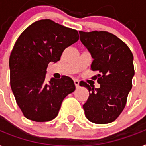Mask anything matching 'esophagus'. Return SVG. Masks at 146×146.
Returning <instances> with one entry per match:
<instances>
[{
    "label": "esophagus",
    "mask_w": 146,
    "mask_h": 146,
    "mask_svg": "<svg viewBox=\"0 0 146 146\" xmlns=\"http://www.w3.org/2000/svg\"><path fill=\"white\" fill-rule=\"evenodd\" d=\"M74 84H75L76 88H78L79 87V82L78 81V80H76V79L74 80Z\"/></svg>",
    "instance_id": "esophagus-1"
}]
</instances>
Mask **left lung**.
Wrapping results in <instances>:
<instances>
[{
    "mask_svg": "<svg viewBox=\"0 0 146 146\" xmlns=\"http://www.w3.org/2000/svg\"><path fill=\"white\" fill-rule=\"evenodd\" d=\"M82 43L92 55L91 70L98 74L99 88L81 82L89 97L83 105L86 118L95 124L114 121L126 105L134 76L133 56L122 40L107 31H79Z\"/></svg>",
    "mask_w": 146,
    "mask_h": 146,
    "instance_id": "obj_1",
    "label": "left lung"
}]
</instances>
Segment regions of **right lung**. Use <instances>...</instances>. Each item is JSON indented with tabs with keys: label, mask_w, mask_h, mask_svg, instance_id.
Listing matches in <instances>:
<instances>
[{
	"label": "right lung",
	"mask_w": 146,
	"mask_h": 146,
	"mask_svg": "<svg viewBox=\"0 0 146 146\" xmlns=\"http://www.w3.org/2000/svg\"><path fill=\"white\" fill-rule=\"evenodd\" d=\"M79 40L76 30L50 19L34 22L16 40L9 61L10 86L24 116L36 122L54 119L63 100L75 91L66 76L46 81L49 62H57L65 48Z\"/></svg>",
	"instance_id": "add662e5"
}]
</instances>
